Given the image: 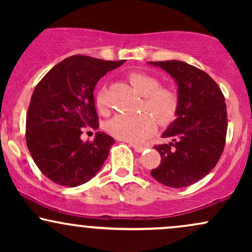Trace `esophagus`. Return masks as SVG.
Returning <instances> with one entry per match:
<instances>
[{
    "label": "esophagus",
    "instance_id": "34e87169",
    "mask_svg": "<svg viewBox=\"0 0 252 252\" xmlns=\"http://www.w3.org/2000/svg\"><path fill=\"white\" fill-rule=\"evenodd\" d=\"M130 146L135 149L136 153H142L143 150L147 149L146 146H138V144H132V143H130Z\"/></svg>",
    "mask_w": 252,
    "mask_h": 252
}]
</instances>
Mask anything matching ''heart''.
<instances>
[{
  "instance_id": "obj_1",
  "label": "heart",
  "mask_w": 252,
  "mask_h": 252,
  "mask_svg": "<svg viewBox=\"0 0 252 252\" xmlns=\"http://www.w3.org/2000/svg\"><path fill=\"white\" fill-rule=\"evenodd\" d=\"M129 82L136 91L144 97L143 114L130 116L120 114L109 121L106 129L114 137L130 143L144 142L156 130V120L162 126L174 121L178 114L179 99L172 90L160 88V80L143 72H134ZM96 106L100 112L108 109V99L103 90L96 97Z\"/></svg>"
}]
</instances>
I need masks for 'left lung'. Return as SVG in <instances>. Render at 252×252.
<instances>
[{
    "mask_svg": "<svg viewBox=\"0 0 252 252\" xmlns=\"http://www.w3.org/2000/svg\"><path fill=\"white\" fill-rule=\"evenodd\" d=\"M148 63L174 79L179 99L176 118L162 134L172 141L154 147L161 163L150 174L164 186H190L215 168L224 150L227 130L224 94L206 72L189 63L179 60Z\"/></svg>",
    "mask_w": 252,
    "mask_h": 252,
    "instance_id": "obj_1",
    "label": "left lung"
}]
</instances>
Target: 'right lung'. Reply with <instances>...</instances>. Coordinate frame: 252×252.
<instances>
[{
    "label": "right lung",
    "instance_id": "obj_1",
    "mask_svg": "<svg viewBox=\"0 0 252 252\" xmlns=\"http://www.w3.org/2000/svg\"><path fill=\"white\" fill-rule=\"evenodd\" d=\"M123 63L72 56L35 86L26 120V142L37 168L50 180L76 187L102 168L115 140L97 131L92 142H84L80 135L82 128L99 126L94 97L98 80Z\"/></svg>",
    "mask_w": 252,
    "mask_h": 252
}]
</instances>
